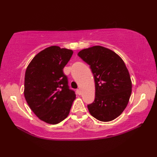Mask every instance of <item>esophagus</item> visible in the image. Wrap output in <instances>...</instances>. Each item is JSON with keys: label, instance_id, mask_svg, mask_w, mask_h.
<instances>
[{"label": "esophagus", "instance_id": "1", "mask_svg": "<svg viewBox=\"0 0 157 157\" xmlns=\"http://www.w3.org/2000/svg\"><path fill=\"white\" fill-rule=\"evenodd\" d=\"M76 91H77V94H78V95H81V91H80V89H77Z\"/></svg>", "mask_w": 157, "mask_h": 157}]
</instances>
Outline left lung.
<instances>
[{
	"label": "left lung",
	"instance_id": "obj_1",
	"mask_svg": "<svg viewBox=\"0 0 157 157\" xmlns=\"http://www.w3.org/2000/svg\"><path fill=\"white\" fill-rule=\"evenodd\" d=\"M94 74L95 96L87 105L89 113L102 122L113 121L123 113L132 94V81L123 60L107 48L95 46L78 54Z\"/></svg>",
	"mask_w": 157,
	"mask_h": 157
}]
</instances>
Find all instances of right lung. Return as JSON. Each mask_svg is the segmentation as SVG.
<instances>
[{"label":"right lung","mask_w":157,"mask_h":157,"mask_svg":"<svg viewBox=\"0 0 157 157\" xmlns=\"http://www.w3.org/2000/svg\"><path fill=\"white\" fill-rule=\"evenodd\" d=\"M73 51L52 46L39 52L28 66L24 96L34 113L46 123H59L68 116L76 95L63 72Z\"/></svg>","instance_id":"1"}]
</instances>
